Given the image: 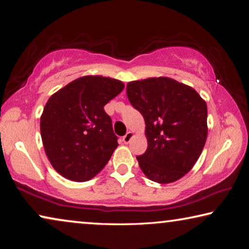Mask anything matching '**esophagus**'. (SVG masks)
<instances>
[{
    "label": "esophagus",
    "mask_w": 249,
    "mask_h": 249,
    "mask_svg": "<svg viewBox=\"0 0 249 249\" xmlns=\"http://www.w3.org/2000/svg\"><path fill=\"white\" fill-rule=\"evenodd\" d=\"M133 136H134V134L132 132H127V134H126L125 136H123V142H125V144H128L130 140L133 138Z\"/></svg>",
    "instance_id": "34e87169"
}]
</instances>
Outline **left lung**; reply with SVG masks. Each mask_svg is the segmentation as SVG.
Masks as SVG:
<instances>
[{"instance_id":"1","label":"left lung","mask_w":249,"mask_h":249,"mask_svg":"<svg viewBox=\"0 0 249 249\" xmlns=\"http://www.w3.org/2000/svg\"><path fill=\"white\" fill-rule=\"evenodd\" d=\"M130 104L144 116L145 154L137 156L147 178L171 183L188 174L203 150L208 137V107L187 84L167 77L127 83Z\"/></svg>"}]
</instances>
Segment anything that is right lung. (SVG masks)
<instances>
[{
  "mask_svg": "<svg viewBox=\"0 0 249 249\" xmlns=\"http://www.w3.org/2000/svg\"><path fill=\"white\" fill-rule=\"evenodd\" d=\"M123 89L120 80L84 75L50 96L40 116V135L59 175L83 182L107 165L119 144L104 105Z\"/></svg>",
  "mask_w": 249,
  "mask_h": 249,
  "instance_id": "right-lung-1",
  "label": "right lung"
}]
</instances>
